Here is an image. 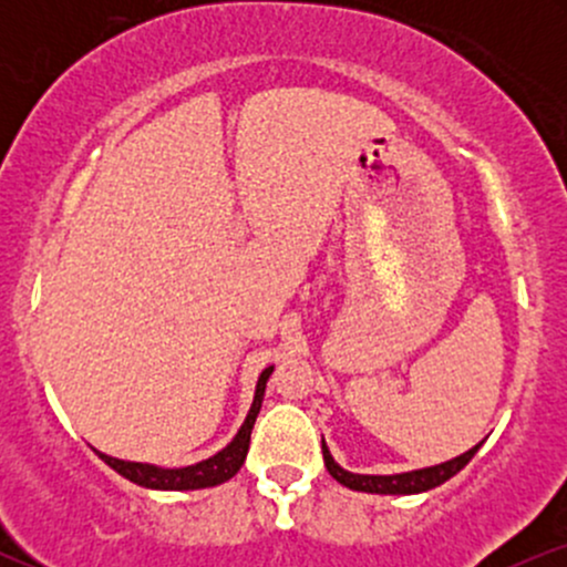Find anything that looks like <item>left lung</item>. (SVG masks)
<instances>
[{
	"mask_svg": "<svg viewBox=\"0 0 567 567\" xmlns=\"http://www.w3.org/2000/svg\"><path fill=\"white\" fill-rule=\"evenodd\" d=\"M480 445H483V442H480ZM480 445H474L472 451L455 455V458L445 461V464L426 466V470H415V472H402V474H354V472L341 470V466L333 461V455H330L324 440H322V455H324V466H328V472L333 474V480H338L341 485H347L349 491L381 493V496H410V493H424L442 483H447L453 474H458L466 464H470L472 455L480 451Z\"/></svg>",
	"mask_w": 567,
	"mask_h": 567,
	"instance_id": "obj_1",
	"label": "left lung"
}]
</instances>
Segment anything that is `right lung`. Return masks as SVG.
<instances>
[{
	"label": "right lung",
	"instance_id": "right-lung-1",
	"mask_svg": "<svg viewBox=\"0 0 567 567\" xmlns=\"http://www.w3.org/2000/svg\"><path fill=\"white\" fill-rule=\"evenodd\" d=\"M271 370L275 368H266L261 379H258L256 396H252V408L250 413H247L245 424L239 426L237 437H234L224 451L210 455V458L199 461V464L181 466V470H162V466H154V464H135V461L112 458V455L101 451H95V455L103 461V464H109L114 472H120L122 477L130 480V483L141 487H154V491H197V487H213V485L226 483V480H231L234 474L239 472V466L245 464L247 447H250V432L258 419V410H261L266 381H269Z\"/></svg>",
	"mask_w": 567,
	"mask_h": 567
}]
</instances>
